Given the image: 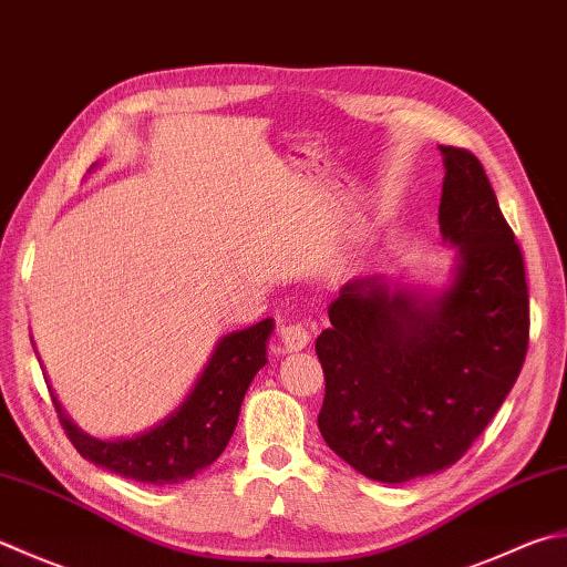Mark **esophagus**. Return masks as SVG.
Here are the masks:
<instances>
[{"label":"esophagus","mask_w":567,"mask_h":567,"mask_svg":"<svg viewBox=\"0 0 567 567\" xmlns=\"http://www.w3.org/2000/svg\"><path fill=\"white\" fill-rule=\"evenodd\" d=\"M281 343L286 350H303L308 343H311V328L306 323H288L281 328Z\"/></svg>","instance_id":"esophagus-1"}]
</instances>
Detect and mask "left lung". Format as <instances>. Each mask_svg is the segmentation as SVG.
Instances as JSON below:
<instances>
[{
  "label": "left lung",
  "instance_id": "left-lung-1",
  "mask_svg": "<svg viewBox=\"0 0 567 567\" xmlns=\"http://www.w3.org/2000/svg\"><path fill=\"white\" fill-rule=\"evenodd\" d=\"M440 231L456 249L440 291L348 281L316 340L326 375L318 430L382 484L450 468L494 420L528 350V286L514 231L476 155L440 145Z\"/></svg>",
  "mask_w": 567,
  "mask_h": 567
}]
</instances>
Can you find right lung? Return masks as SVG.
<instances>
[{"mask_svg": "<svg viewBox=\"0 0 567 567\" xmlns=\"http://www.w3.org/2000/svg\"><path fill=\"white\" fill-rule=\"evenodd\" d=\"M274 318L217 340L205 370L177 410L135 436L99 440L85 434L53 398L61 426L76 452L95 466L143 484H179L215 464L237 430L239 410L256 372L266 365Z\"/></svg>", "mask_w": 567, "mask_h": 567, "instance_id": "add662e5", "label": "right lung"}]
</instances>
